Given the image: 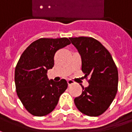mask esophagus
<instances>
[{"instance_id": "obj_1", "label": "esophagus", "mask_w": 132, "mask_h": 132, "mask_svg": "<svg viewBox=\"0 0 132 132\" xmlns=\"http://www.w3.org/2000/svg\"><path fill=\"white\" fill-rule=\"evenodd\" d=\"M67 83H68V85H69V86H71V85H73V84H75L74 81H73V80H71V79H69V80H67Z\"/></svg>"}]
</instances>
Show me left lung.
<instances>
[{"instance_id": "8db88e82", "label": "left lung", "mask_w": 132, "mask_h": 132, "mask_svg": "<svg viewBox=\"0 0 132 132\" xmlns=\"http://www.w3.org/2000/svg\"><path fill=\"white\" fill-rule=\"evenodd\" d=\"M81 56L82 71L90 78L89 86L74 99L78 110L86 115L97 117L104 113L115 97L118 71L108 49L93 37H70Z\"/></svg>"}]
</instances>
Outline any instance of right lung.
Listing matches in <instances>:
<instances>
[{
    "mask_svg": "<svg viewBox=\"0 0 132 132\" xmlns=\"http://www.w3.org/2000/svg\"><path fill=\"white\" fill-rule=\"evenodd\" d=\"M71 44L68 38H41L22 54L15 71L16 92L25 109L34 116H45L54 110L68 87L65 79L49 80L47 71L54 65L55 53Z\"/></svg>",
    "mask_w": 132,
    "mask_h": 132,
    "instance_id": "1",
    "label": "right lung"
}]
</instances>
